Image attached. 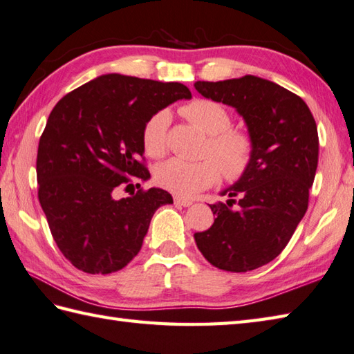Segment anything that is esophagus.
I'll list each match as a JSON object with an SVG mask.
<instances>
[{"instance_id":"obj_1","label":"esophagus","mask_w":354,"mask_h":354,"mask_svg":"<svg viewBox=\"0 0 354 354\" xmlns=\"http://www.w3.org/2000/svg\"><path fill=\"white\" fill-rule=\"evenodd\" d=\"M174 203H176L177 206L187 207V206H191V205H192V201H191V200H187V198H182V197H174Z\"/></svg>"}]
</instances>
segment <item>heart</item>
<instances>
[{"mask_svg":"<svg viewBox=\"0 0 354 354\" xmlns=\"http://www.w3.org/2000/svg\"><path fill=\"white\" fill-rule=\"evenodd\" d=\"M185 116L209 136L206 154L212 158L187 162L183 158H169L156 168V180L165 189L177 196L191 197L194 194L218 182L220 169L227 180L241 177L254 156L252 137L232 129V118L221 104L211 99H196L182 108ZM169 111L160 110L153 114L143 127V148L151 157H160L167 149Z\"/></svg>","mask_w":354,"mask_h":354,"instance_id":"1","label":"heart"}]
</instances>
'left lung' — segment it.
<instances>
[{"label": "left lung", "mask_w": 354, "mask_h": 354, "mask_svg": "<svg viewBox=\"0 0 354 354\" xmlns=\"http://www.w3.org/2000/svg\"><path fill=\"white\" fill-rule=\"evenodd\" d=\"M194 86L203 97L235 108L254 140L249 168L220 192L225 203L209 205L214 225L194 238L215 268L258 269L283 252L307 211L318 168L316 122L304 100L268 79L246 75Z\"/></svg>", "instance_id": "obj_1"}]
</instances>
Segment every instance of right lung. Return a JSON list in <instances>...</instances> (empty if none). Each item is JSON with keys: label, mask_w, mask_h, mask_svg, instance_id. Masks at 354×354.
<instances>
[{"label": "right lung", "mask_w": 354, "mask_h": 354, "mask_svg": "<svg viewBox=\"0 0 354 354\" xmlns=\"http://www.w3.org/2000/svg\"><path fill=\"white\" fill-rule=\"evenodd\" d=\"M191 97L180 82L108 73L55 105L38 147V197L57 248L79 270L124 269L139 254L154 212L172 203L160 187L120 200L114 194L151 177L142 163L147 120Z\"/></svg>", "instance_id": "add662e5"}]
</instances>
